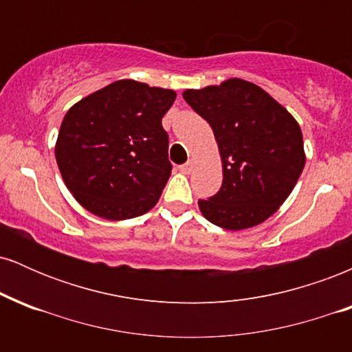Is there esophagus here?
<instances>
[{"label":"esophagus","instance_id":"1","mask_svg":"<svg viewBox=\"0 0 352 352\" xmlns=\"http://www.w3.org/2000/svg\"><path fill=\"white\" fill-rule=\"evenodd\" d=\"M193 170V162H187L184 165H180V172L182 173H190Z\"/></svg>","mask_w":352,"mask_h":352}]
</instances>
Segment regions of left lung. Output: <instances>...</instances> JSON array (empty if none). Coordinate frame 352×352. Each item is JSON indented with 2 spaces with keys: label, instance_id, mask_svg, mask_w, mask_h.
<instances>
[{
  "label": "left lung",
  "instance_id": "left-lung-1",
  "mask_svg": "<svg viewBox=\"0 0 352 352\" xmlns=\"http://www.w3.org/2000/svg\"><path fill=\"white\" fill-rule=\"evenodd\" d=\"M182 96L212 127L223 170L217 195L199 200L201 215L230 232L263 223L285 204L305 168L300 124L265 89L245 79L187 89Z\"/></svg>",
  "mask_w": 352,
  "mask_h": 352
}]
</instances>
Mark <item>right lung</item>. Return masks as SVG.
<instances>
[{"mask_svg": "<svg viewBox=\"0 0 352 352\" xmlns=\"http://www.w3.org/2000/svg\"><path fill=\"white\" fill-rule=\"evenodd\" d=\"M175 98L172 89L120 79L66 112L56 162L87 212L119 221L155 207L172 172L162 117Z\"/></svg>", "mask_w": 352, "mask_h": 352, "instance_id": "right-lung-1", "label": "right lung"}]
</instances>
